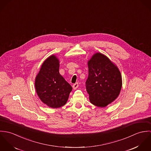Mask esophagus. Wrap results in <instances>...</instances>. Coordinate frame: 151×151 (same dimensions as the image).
I'll list each match as a JSON object with an SVG mask.
<instances>
[{
	"label": "esophagus",
	"mask_w": 151,
	"mask_h": 151,
	"mask_svg": "<svg viewBox=\"0 0 151 151\" xmlns=\"http://www.w3.org/2000/svg\"><path fill=\"white\" fill-rule=\"evenodd\" d=\"M78 87V84L77 83H75V84H73V88L74 89H77Z\"/></svg>",
	"instance_id": "1"
}]
</instances>
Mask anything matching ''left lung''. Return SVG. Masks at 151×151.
I'll return each mask as SVG.
<instances>
[{"label": "left lung", "instance_id": "8db88e82", "mask_svg": "<svg viewBox=\"0 0 151 151\" xmlns=\"http://www.w3.org/2000/svg\"><path fill=\"white\" fill-rule=\"evenodd\" d=\"M88 77L86 82L89 101L104 108L119 96L122 86L121 73L106 56L97 53L89 60Z\"/></svg>", "mask_w": 151, "mask_h": 151}]
</instances>
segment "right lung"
<instances>
[{
	"label": "right lung",
	"instance_id": "obj_1",
	"mask_svg": "<svg viewBox=\"0 0 151 151\" xmlns=\"http://www.w3.org/2000/svg\"><path fill=\"white\" fill-rule=\"evenodd\" d=\"M35 86L42 102L52 108L65 105L72 91L71 86L59 73V61L55 55L43 62L37 76Z\"/></svg>",
	"mask_w": 151,
	"mask_h": 151
}]
</instances>
